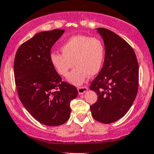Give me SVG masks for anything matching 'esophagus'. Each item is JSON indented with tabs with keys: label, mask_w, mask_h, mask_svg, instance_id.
Returning <instances> with one entry per match:
<instances>
[{
	"label": "esophagus",
	"mask_w": 154,
	"mask_h": 154,
	"mask_svg": "<svg viewBox=\"0 0 154 154\" xmlns=\"http://www.w3.org/2000/svg\"><path fill=\"white\" fill-rule=\"evenodd\" d=\"M88 90V87L86 86H81V87L78 88V92H79V94H83L85 92Z\"/></svg>",
	"instance_id": "obj_1"
}]
</instances>
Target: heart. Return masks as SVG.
<instances>
[{
    "mask_svg": "<svg viewBox=\"0 0 154 154\" xmlns=\"http://www.w3.org/2000/svg\"><path fill=\"white\" fill-rule=\"evenodd\" d=\"M61 51L51 53L50 61L57 73L64 77L74 64L77 66L68 77L74 85L84 83L88 75L98 73L104 61V45L99 37L73 36L61 46Z\"/></svg>",
    "mask_w": 154,
    "mask_h": 154,
    "instance_id": "heart-1",
    "label": "heart"
}]
</instances>
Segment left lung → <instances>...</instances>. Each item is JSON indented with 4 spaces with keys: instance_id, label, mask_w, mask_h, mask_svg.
I'll list each match as a JSON object with an SVG mask.
<instances>
[{
    "instance_id": "1",
    "label": "left lung",
    "mask_w": 154,
    "mask_h": 154,
    "mask_svg": "<svg viewBox=\"0 0 154 154\" xmlns=\"http://www.w3.org/2000/svg\"><path fill=\"white\" fill-rule=\"evenodd\" d=\"M105 48L102 70L91 82L90 89L98 99L90 106L92 117L99 122L109 124L128 112L138 88V63L132 47L107 29L98 28Z\"/></svg>"
}]
</instances>
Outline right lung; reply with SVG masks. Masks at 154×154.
I'll return each instance as SVG.
<instances>
[{
  "label": "right lung",
  "mask_w": 154,
  "mask_h": 154,
  "mask_svg": "<svg viewBox=\"0 0 154 154\" xmlns=\"http://www.w3.org/2000/svg\"><path fill=\"white\" fill-rule=\"evenodd\" d=\"M64 29L36 34L18 49L14 77L19 99L35 120L57 126L70 116V103L78 96L75 86L62 81L50 61V50Z\"/></svg>",
  "instance_id": "right-lung-1"
}]
</instances>
